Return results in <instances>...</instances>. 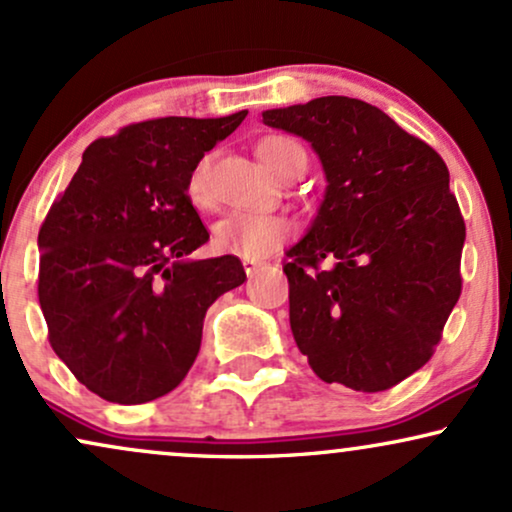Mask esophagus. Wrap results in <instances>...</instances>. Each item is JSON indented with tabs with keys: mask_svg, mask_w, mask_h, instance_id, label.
I'll return each instance as SVG.
<instances>
[{
	"mask_svg": "<svg viewBox=\"0 0 512 512\" xmlns=\"http://www.w3.org/2000/svg\"><path fill=\"white\" fill-rule=\"evenodd\" d=\"M242 266H244V273H246V275L254 277V275L258 273V270H261L263 263H261V261H251V258H244Z\"/></svg>",
	"mask_w": 512,
	"mask_h": 512,
	"instance_id": "esophagus-1",
	"label": "esophagus"
}]
</instances>
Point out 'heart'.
I'll return each mask as SVG.
<instances>
[{
  "label": "heart",
  "mask_w": 512,
  "mask_h": 512,
  "mask_svg": "<svg viewBox=\"0 0 512 512\" xmlns=\"http://www.w3.org/2000/svg\"><path fill=\"white\" fill-rule=\"evenodd\" d=\"M258 154L280 178H287L296 166L306 163L304 149L292 140H285V137H268V140H263L258 144ZM187 192L194 204H211V163H208V159L194 168ZM292 235L294 223L285 216L232 211L230 216L218 220L216 227H213V246H216L220 254L261 261V258L275 254Z\"/></svg>",
  "instance_id": "heart-1"
}]
</instances>
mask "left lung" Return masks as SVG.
I'll list each match as a JSON object with an SVG mask.
<instances>
[{"label":"left lung","instance_id":"8db88e82","mask_svg":"<svg viewBox=\"0 0 512 512\" xmlns=\"http://www.w3.org/2000/svg\"><path fill=\"white\" fill-rule=\"evenodd\" d=\"M263 123L311 142L327 178L318 216L287 251L294 342L327 384L391 389L430 361L463 287L449 168L361 99L270 109Z\"/></svg>","mask_w":512,"mask_h":512}]
</instances>
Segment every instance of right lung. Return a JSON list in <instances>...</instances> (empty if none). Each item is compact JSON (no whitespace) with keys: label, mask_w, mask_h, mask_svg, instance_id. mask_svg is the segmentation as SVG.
<instances>
[{"label":"right lung","mask_w":512,"mask_h":512,"mask_svg":"<svg viewBox=\"0 0 512 512\" xmlns=\"http://www.w3.org/2000/svg\"><path fill=\"white\" fill-rule=\"evenodd\" d=\"M244 118H151L99 137L44 218L37 296L49 344L106 401L135 406L178 387L208 306L246 280L235 256L187 258L208 242L189 178Z\"/></svg>","instance_id":"obj_1"}]
</instances>
